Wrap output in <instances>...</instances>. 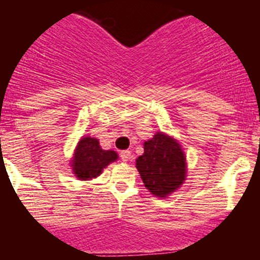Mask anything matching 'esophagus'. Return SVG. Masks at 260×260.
Listing matches in <instances>:
<instances>
[{"label":"esophagus","mask_w":260,"mask_h":260,"mask_svg":"<svg viewBox=\"0 0 260 260\" xmlns=\"http://www.w3.org/2000/svg\"><path fill=\"white\" fill-rule=\"evenodd\" d=\"M119 156H121V158H122L123 161H128V160L132 158V152L128 150H123L119 152Z\"/></svg>","instance_id":"obj_1"}]
</instances>
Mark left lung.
Instances as JSON below:
<instances>
[{
	"label": "left lung",
	"mask_w": 260,
	"mask_h": 260,
	"mask_svg": "<svg viewBox=\"0 0 260 260\" xmlns=\"http://www.w3.org/2000/svg\"><path fill=\"white\" fill-rule=\"evenodd\" d=\"M185 155L173 138L157 133L144 142V153L137 158V168L144 186L156 197H167L185 181Z\"/></svg>",
	"instance_id": "obj_1"
}]
</instances>
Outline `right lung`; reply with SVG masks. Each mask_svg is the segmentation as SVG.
I'll list each match as a JSON object with an SVG mask.
<instances>
[{
	"label": "right lung",
	"instance_id": "obj_1",
	"mask_svg": "<svg viewBox=\"0 0 260 260\" xmlns=\"http://www.w3.org/2000/svg\"><path fill=\"white\" fill-rule=\"evenodd\" d=\"M117 160L114 151L103 150L95 138H82L73 160V169L79 180H89L102 173L103 168Z\"/></svg>",
	"mask_w": 260,
	"mask_h": 260
}]
</instances>
